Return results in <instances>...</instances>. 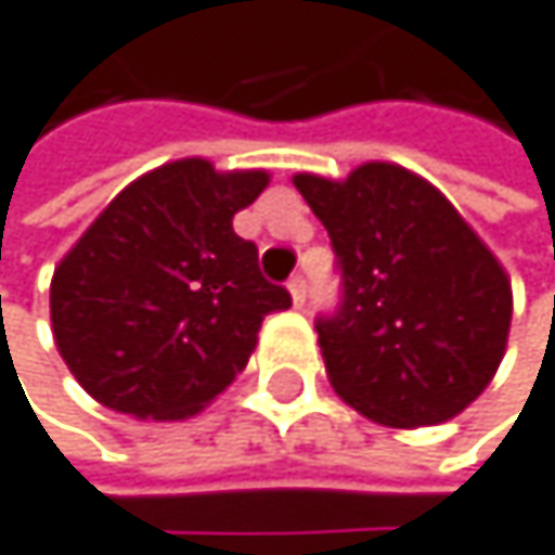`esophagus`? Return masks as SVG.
<instances>
[{
  "instance_id": "1",
  "label": "esophagus",
  "mask_w": 555,
  "mask_h": 555,
  "mask_svg": "<svg viewBox=\"0 0 555 555\" xmlns=\"http://www.w3.org/2000/svg\"><path fill=\"white\" fill-rule=\"evenodd\" d=\"M287 287H291V297H294V308H304V304H308V281H304L300 274H294Z\"/></svg>"
}]
</instances>
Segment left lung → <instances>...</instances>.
<instances>
[{"mask_svg":"<svg viewBox=\"0 0 555 555\" xmlns=\"http://www.w3.org/2000/svg\"><path fill=\"white\" fill-rule=\"evenodd\" d=\"M294 188L327 228L340 304L314 321L334 390L387 427H430L493 380L513 294L500 261L434 184L371 162Z\"/></svg>","mask_w":555,"mask_h":555,"instance_id":"1","label":"left lung"}]
</instances>
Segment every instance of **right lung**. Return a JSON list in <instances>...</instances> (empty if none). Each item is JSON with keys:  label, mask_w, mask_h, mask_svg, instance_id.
Instances as JSON below:
<instances>
[{"label": "right lung", "mask_w": 555, "mask_h": 555, "mask_svg": "<svg viewBox=\"0 0 555 555\" xmlns=\"http://www.w3.org/2000/svg\"><path fill=\"white\" fill-rule=\"evenodd\" d=\"M268 188L264 171L162 165L128 184L52 278L59 353L99 403L178 421L247 364L261 321L291 294L258 268L231 218Z\"/></svg>", "instance_id": "1"}]
</instances>
